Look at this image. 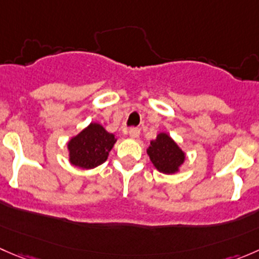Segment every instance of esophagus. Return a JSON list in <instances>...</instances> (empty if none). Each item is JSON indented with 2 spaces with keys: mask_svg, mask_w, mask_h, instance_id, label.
I'll return each instance as SVG.
<instances>
[{
  "mask_svg": "<svg viewBox=\"0 0 259 259\" xmlns=\"http://www.w3.org/2000/svg\"><path fill=\"white\" fill-rule=\"evenodd\" d=\"M126 134L129 135L130 138H138L140 134V130L138 129V127H130V129L126 132Z\"/></svg>",
  "mask_w": 259,
  "mask_h": 259,
  "instance_id": "34e87169",
  "label": "esophagus"
}]
</instances>
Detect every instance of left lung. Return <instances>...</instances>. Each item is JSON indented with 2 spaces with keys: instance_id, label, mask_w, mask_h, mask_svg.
Masks as SVG:
<instances>
[{
  "instance_id": "left-lung-1",
  "label": "left lung",
  "mask_w": 259,
  "mask_h": 259,
  "mask_svg": "<svg viewBox=\"0 0 259 259\" xmlns=\"http://www.w3.org/2000/svg\"><path fill=\"white\" fill-rule=\"evenodd\" d=\"M148 155L151 163L161 173L173 174L178 171L184 161L185 155L182 149L165 133H160L155 140L150 143Z\"/></svg>"
}]
</instances>
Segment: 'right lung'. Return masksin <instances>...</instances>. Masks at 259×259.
<instances>
[{"label": "right lung", "instance_id": "obj_1", "mask_svg": "<svg viewBox=\"0 0 259 259\" xmlns=\"http://www.w3.org/2000/svg\"><path fill=\"white\" fill-rule=\"evenodd\" d=\"M115 142L113 134L106 132L100 124L91 122L69 142L70 161L72 165L82 169L95 168L108 159Z\"/></svg>", "mask_w": 259, "mask_h": 259}]
</instances>
